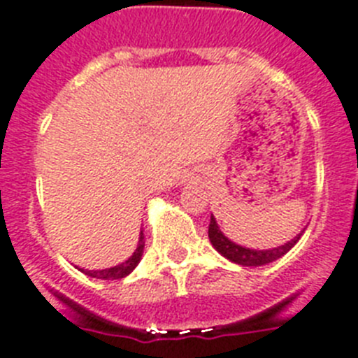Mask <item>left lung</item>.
Instances as JSON below:
<instances>
[{"label": "left lung", "instance_id": "left-lung-1", "mask_svg": "<svg viewBox=\"0 0 358 358\" xmlns=\"http://www.w3.org/2000/svg\"><path fill=\"white\" fill-rule=\"evenodd\" d=\"M301 235L302 231L295 237V239L282 244V246H279V248L250 250V248H244V246H239V244L231 243L228 237H224V234L219 230V226H217L213 215L212 219H210V226H208V237H210V243L213 244V248L221 253V255H224L228 261L235 262V264H241V266H262V264L277 261V259L286 255V253H288L295 244H297V241L301 239Z\"/></svg>", "mask_w": 358, "mask_h": 358}]
</instances>
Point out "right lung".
I'll return each mask as SVG.
<instances>
[{"mask_svg":"<svg viewBox=\"0 0 358 358\" xmlns=\"http://www.w3.org/2000/svg\"><path fill=\"white\" fill-rule=\"evenodd\" d=\"M143 250H145V235L139 234V244H137L136 252L128 261H124L123 264H117L114 268H106V270H81L88 277H96V279H105V280H114V279H123L128 273H132L134 268L139 264L143 257Z\"/></svg>","mask_w":358,"mask_h":358,"instance_id":"obj_1","label":"right lung"}]
</instances>
